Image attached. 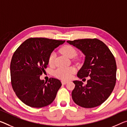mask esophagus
Instances as JSON below:
<instances>
[{"mask_svg": "<svg viewBox=\"0 0 127 127\" xmlns=\"http://www.w3.org/2000/svg\"><path fill=\"white\" fill-rule=\"evenodd\" d=\"M68 82V81H62V84H63V85H65Z\"/></svg>", "mask_w": 127, "mask_h": 127, "instance_id": "34e87169", "label": "esophagus"}]
</instances>
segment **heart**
<instances>
[{"label": "heart", "instance_id": "b5f03b06", "mask_svg": "<svg viewBox=\"0 0 127 127\" xmlns=\"http://www.w3.org/2000/svg\"><path fill=\"white\" fill-rule=\"evenodd\" d=\"M62 54L69 58H72L76 55V50L71 45H64L60 50ZM55 53H52L50 54L48 62L50 65L53 66L55 62ZM76 69L73 67L58 68L54 72L56 77L63 80H68L72 77L73 74L75 73Z\"/></svg>", "mask_w": 127, "mask_h": 127}]
</instances>
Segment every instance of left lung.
I'll return each mask as SVG.
<instances>
[{"mask_svg": "<svg viewBox=\"0 0 127 127\" xmlns=\"http://www.w3.org/2000/svg\"><path fill=\"white\" fill-rule=\"evenodd\" d=\"M67 42L85 55L77 77L81 79L90 77L85 86L81 81H73L75 87L72 92V99L84 108L100 105L109 97L116 84V64L113 54L103 42L96 38Z\"/></svg>", "mask_w": 127, "mask_h": 127, "instance_id": "8db88e82", "label": "left lung"}]
</instances>
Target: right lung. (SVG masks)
<instances>
[{
    "label": "right lung",
    "mask_w": 127,
    "mask_h": 127,
    "mask_svg": "<svg viewBox=\"0 0 127 127\" xmlns=\"http://www.w3.org/2000/svg\"><path fill=\"white\" fill-rule=\"evenodd\" d=\"M65 41L31 38L16 50L10 65L11 84L17 97L32 107L47 106L54 101L62 86L59 80H40L54 50Z\"/></svg>",
    "instance_id": "add662e5"
}]
</instances>
